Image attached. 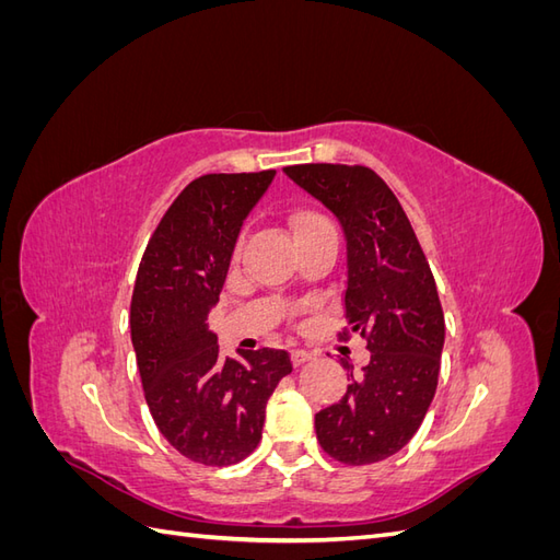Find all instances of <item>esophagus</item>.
<instances>
[{
    "label": "esophagus",
    "instance_id": "1",
    "mask_svg": "<svg viewBox=\"0 0 560 560\" xmlns=\"http://www.w3.org/2000/svg\"><path fill=\"white\" fill-rule=\"evenodd\" d=\"M311 358H313L311 350H303V348H294V350H292V364H294V366H301L303 362H308Z\"/></svg>",
    "mask_w": 560,
    "mask_h": 560
}]
</instances>
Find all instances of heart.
<instances>
[{
	"label": "heart",
	"instance_id": "1",
	"mask_svg": "<svg viewBox=\"0 0 560 560\" xmlns=\"http://www.w3.org/2000/svg\"><path fill=\"white\" fill-rule=\"evenodd\" d=\"M290 222H292L294 235H301V233H306V231H313V229H317V226H322V224H329L327 219L322 217L319 212H315V210H306V208L292 212Z\"/></svg>",
	"mask_w": 560,
	"mask_h": 560
}]
</instances>
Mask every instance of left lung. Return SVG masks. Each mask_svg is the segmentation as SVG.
Wrapping results in <instances>:
<instances>
[{
	"label": "left lung",
	"mask_w": 560,
	"mask_h": 560,
	"mask_svg": "<svg viewBox=\"0 0 560 560\" xmlns=\"http://www.w3.org/2000/svg\"><path fill=\"white\" fill-rule=\"evenodd\" d=\"M336 214L348 243L338 334L366 338L371 358L336 404L315 413L317 442L343 465L395 455L418 432L434 399L444 348V311L409 217L389 186L364 165L303 163L282 167Z\"/></svg>",
	"instance_id": "obj_1"
}]
</instances>
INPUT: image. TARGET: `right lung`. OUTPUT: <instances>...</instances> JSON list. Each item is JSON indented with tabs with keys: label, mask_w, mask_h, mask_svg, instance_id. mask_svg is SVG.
I'll list each match as a JSON object with an SVG mask.
<instances>
[{
	"label": "right lung",
	"mask_w": 560,
	"mask_h": 560,
	"mask_svg": "<svg viewBox=\"0 0 560 560\" xmlns=\"http://www.w3.org/2000/svg\"><path fill=\"white\" fill-rule=\"evenodd\" d=\"M276 171L194 179L151 233L135 278L130 338L156 428L184 457L241 463L261 439L266 401L292 371L284 350L222 358L208 313L249 210Z\"/></svg>",
	"instance_id": "obj_1"
}]
</instances>
